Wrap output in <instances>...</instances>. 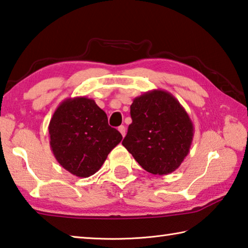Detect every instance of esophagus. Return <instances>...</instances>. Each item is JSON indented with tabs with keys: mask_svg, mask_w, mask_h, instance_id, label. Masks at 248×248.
I'll list each match as a JSON object with an SVG mask.
<instances>
[{
	"mask_svg": "<svg viewBox=\"0 0 248 248\" xmlns=\"http://www.w3.org/2000/svg\"><path fill=\"white\" fill-rule=\"evenodd\" d=\"M118 130H119V132L121 133V136H123V137L125 136V128H124V125H120V127L118 128Z\"/></svg>",
	"mask_w": 248,
	"mask_h": 248,
	"instance_id": "obj_1",
	"label": "esophagus"
}]
</instances>
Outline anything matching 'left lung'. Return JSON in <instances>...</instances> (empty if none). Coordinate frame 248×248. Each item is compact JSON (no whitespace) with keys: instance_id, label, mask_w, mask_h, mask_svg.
Segmentation results:
<instances>
[{"instance_id":"1","label":"left lung","mask_w":248,"mask_h":248,"mask_svg":"<svg viewBox=\"0 0 248 248\" xmlns=\"http://www.w3.org/2000/svg\"><path fill=\"white\" fill-rule=\"evenodd\" d=\"M132 124L123 145L147 172H173L190 153L194 125L172 94L152 90L133 100Z\"/></svg>"}]
</instances>
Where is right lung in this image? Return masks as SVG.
<instances>
[{"instance_id": "1", "label": "right lung", "mask_w": 248, "mask_h": 248, "mask_svg": "<svg viewBox=\"0 0 248 248\" xmlns=\"http://www.w3.org/2000/svg\"><path fill=\"white\" fill-rule=\"evenodd\" d=\"M48 134L58 164L79 178L97 172L123 140L118 130L108 125L106 112L85 96L66 98L58 105Z\"/></svg>"}]
</instances>
